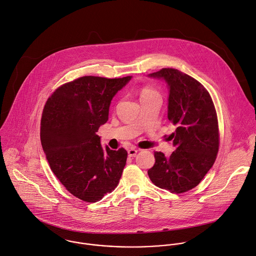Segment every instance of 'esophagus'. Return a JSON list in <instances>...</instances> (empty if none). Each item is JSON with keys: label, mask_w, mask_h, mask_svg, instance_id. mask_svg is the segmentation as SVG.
Returning a JSON list of instances; mask_svg holds the SVG:
<instances>
[{"label": "esophagus", "mask_w": 256, "mask_h": 256, "mask_svg": "<svg viewBox=\"0 0 256 256\" xmlns=\"http://www.w3.org/2000/svg\"><path fill=\"white\" fill-rule=\"evenodd\" d=\"M138 150H136V148H130V150H128V156H136V154H138Z\"/></svg>", "instance_id": "1"}]
</instances>
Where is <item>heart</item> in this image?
I'll return each instance as SVG.
<instances>
[{
  "label": "heart",
  "instance_id": "b5f03b06",
  "mask_svg": "<svg viewBox=\"0 0 256 256\" xmlns=\"http://www.w3.org/2000/svg\"><path fill=\"white\" fill-rule=\"evenodd\" d=\"M158 96V94L152 88H144L142 92V96Z\"/></svg>",
  "mask_w": 256,
  "mask_h": 256
}]
</instances>
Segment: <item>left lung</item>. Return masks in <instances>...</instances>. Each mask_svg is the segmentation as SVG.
I'll use <instances>...</instances> for the list:
<instances>
[{
	"label": "left lung",
	"mask_w": 256,
	"mask_h": 256,
	"mask_svg": "<svg viewBox=\"0 0 256 256\" xmlns=\"http://www.w3.org/2000/svg\"><path fill=\"white\" fill-rule=\"evenodd\" d=\"M162 79L168 90V120L176 126L170 136L175 152H154L148 171L158 188L180 194L195 188L212 168L219 148L218 120L212 98L195 78L174 68L148 74Z\"/></svg>",
	"instance_id": "obj_1"
}]
</instances>
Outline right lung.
Here are the masks:
<instances>
[{"label":"right lung","mask_w":256,"mask_h":256,"mask_svg":"<svg viewBox=\"0 0 256 256\" xmlns=\"http://www.w3.org/2000/svg\"><path fill=\"white\" fill-rule=\"evenodd\" d=\"M130 79L83 76L58 88L44 106L40 138L49 166L82 201L98 202L118 185L128 152L104 148L96 132L108 120L114 96Z\"/></svg>","instance_id":"1"}]
</instances>
